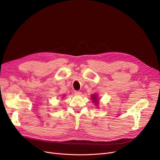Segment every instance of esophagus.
<instances>
[{
  "label": "esophagus",
  "mask_w": 160,
  "mask_h": 160,
  "mask_svg": "<svg viewBox=\"0 0 160 160\" xmlns=\"http://www.w3.org/2000/svg\"><path fill=\"white\" fill-rule=\"evenodd\" d=\"M74 95H80L82 94L81 92H80V91H74Z\"/></svg>",
  "instance_id": "obj_1"
}]
</instances>
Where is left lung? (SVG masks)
<instances>
[{
    "label": "left lung",
    "mask_w": 160,
    "mask_h": 160,
    "mask_svg": "<svg viewBox=\"0 0 160 160\" xmlns=\"http://www.w3.org/2000/svg\"><path fill=\"white\" fill-rule=\"evenodd\" d=\"M91 98L92 100V101H93V102L95 104V106L97 107H98V106L99 104V99H98V95L97 94L94 93L91 96Z\"/></svg>",
    "instance_id": "1"
}]
</instances>
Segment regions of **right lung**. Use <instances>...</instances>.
<instances>
[{
  "label": "right lung",
  "mask_w": 160,
  "mask_h": 160,
  "mask_svg": "<svg viewBox=\"0 0 160 160\" xmlns=\"http://www.w3.org/2000/svg\"><path fill=\"white\" fill-rule=\"evenodd\" d=\"M63 97H64V96H63Z\"/></svg>",
  "instance_id": "1"
}]
</instances>
